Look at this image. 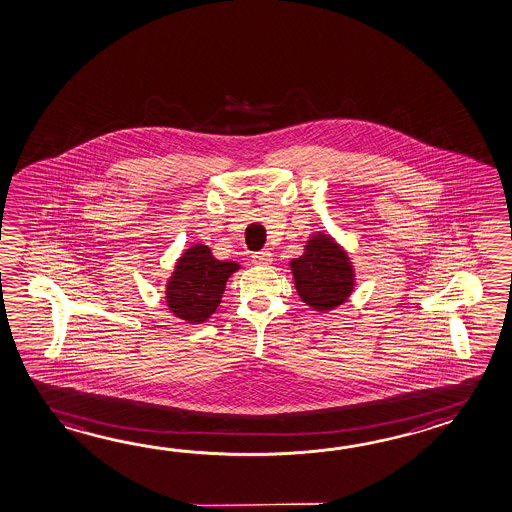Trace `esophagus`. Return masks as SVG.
<instances>
[{
    "instance_id": "34e87169",
    "label": "esophagus",
    "mask_w": 512,
    "mask_h": 512,
    "mask_svg": "<svg viewBox=\"0 0 512 512\" xmlns=\"http://www.w3.org/2000/svg\"><path fill=\"white\" fill-rule=\"evenodd\" d=\"M251 261L253 264H259V266H266V264H270L273 261L272 253L270 251H257V253H253L251 255Z\"/></svg>"
}]
</instances>
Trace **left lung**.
Returning a JSON list of instances; mask_svg holds the SVG:
<instances>
[{
  "label": "left lung",
  "instance_id": "1",
  "mask_svg": "<svg viewBox=\"0 0 512 512\" xmlns=\"http://www.w3.org/2000/svg\"><path fill=\"white\" fill-rule=\"evenodd\" d=\"M290 266L297 292L313 310H332L345 303L354 288L352 264L328 235L308 240L304 255L293 259Z\"/></svg>",
  "mask_w": 512,
  "mask_h": 512
}]
</instances>
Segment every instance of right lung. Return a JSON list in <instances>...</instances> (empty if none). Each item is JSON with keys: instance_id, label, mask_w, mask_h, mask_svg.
<instances>
[{"instance_id": "1", "label": "right lung", "mask_w": 512, "mask_h": 512, "mask_svg": "<svg viewBox=\"0 0 512 512\" xmlns=\"http://www.w3.org/2000/svg\"><path fill=\"white\" fill-rule=\"evenodd\" d=\"M237 270V262L217 261L208 246H191L180 257L171 281L167 282L169 310L188 323H204L217 310L226 281Z\"/></svg>"}]
</instances>
